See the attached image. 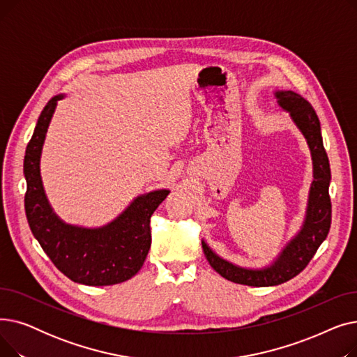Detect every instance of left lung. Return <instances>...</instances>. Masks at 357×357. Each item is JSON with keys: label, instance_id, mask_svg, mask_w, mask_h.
<instances>
[{"label": "left lung", "instance_id": "left-lung-1", "mask_svg": "<svg viewBox=\"0 0 357 357\" xmlns=\"http://www.w3.org/2000/svg\"><path fill=\"white\" fill-rule=\"evenodd\" d=\"M273 97L278 105L288 112L295 127L301 131L311 153L312 182L303 226L272 264L264 268L238 266L217 255L207 241L202 240V250L211 268L227 280L249 287L280 285L304 271L317 249L326 240L331 224V202L328 195L331 172L323 144L320 120L310 102L294 91L276 89L273 91Z\"/></svg>", "mask_w": 357, "mask_h": 357}]
</instances>
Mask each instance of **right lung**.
Instances as JSON below:
<instances>
[{
    "label": "right lung",
    "mask_w": 357,
    "mask_h": 357,
    "mask_svg": "<svg viewBox=\"0 0 357 357\" xmlns=\"http://www.w3.org/2000/svg\"><path fill=\"white\" fill-rule=\"evenodd\" d=\"M63 98L59 93L46 104L26 149L23 172L29 226L53 265L73 282L89 287L120 284L143 266L152 243L150 217L171 191L156 190L136 197L121 214L101 227L65 222L49 204L40 175L47 128L58 101Z\"/></svg>",
    "instance_id": "obj_1"
}]
</instances>
